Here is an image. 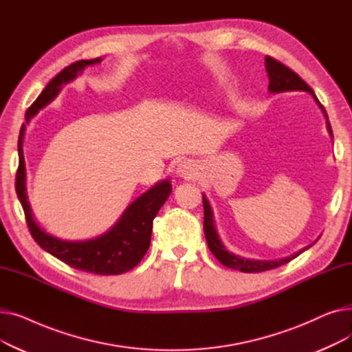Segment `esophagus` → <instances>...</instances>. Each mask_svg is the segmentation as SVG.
I'll use <instances>...</instances> for the list:
<instances>
[{
    "label": "esophagus",
    "mask_w": 352,
    "mask_h": 352,
    "mask_svg": "<svg viewBox=\"0 0 352 352\" xmlns=\"http://www.w3.org/2000/svg\"><path fill=\"white\" fill-rule=\"evenodd\" d=\"M177 174L184 178H195L198 175V168L192 161L184 160L177 166Z\"/></svg>",
    "instance_id": "34e87169"
}]
</instances>
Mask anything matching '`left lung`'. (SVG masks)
Here are the masks:
<instances>
[{"instance_id":"1","label":"left lung","mask_w":352,"mask_h":352,"mask_svg":"<svg viewBox=\"0 0 352 352\" xmlns=\"http://www.w3.org/2000/svg\"><path fill=\"white\" fill-rule=\"evenodd\" d=\"M265 68L268 72V78H270V85L268 89L271 92H284V91H307L309 94L316 98L317 104L320 105V108L322 109V113L327 117V111L324 109L322 104L317 100L316 94H314L312 88L298 76L297 72H294L291 68H288L287 65H284L283 63L276 61L275 58L270 57L267 55L265 57ZM327 126L328 131L332 135V129L331 125L328 122V117H327ZM202 206H204V234L207 238V244L210 251L217 256V260L232 270H238L241 272H261V271H268V270H274L276 267H281L287 263H289L294 258H297L301 252H304L307 248L298 251L297 254H294L291 256L283 258V260H274V261H260V260H248V258H243L238 256L232 252H228L226 250V247L221 243V239L215 231L214 227V218H212V211L210 207V202L206 198V195L202 194Z\"/></svg>"}]
</instances>
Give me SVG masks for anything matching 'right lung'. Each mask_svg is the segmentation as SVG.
<instances>
[{
	"instance_id": "1",
	"label": "right lung",
	"mask_w": 352,
	"mask_h": 352,
	"mask_svg": "<svg viewBox=\"0 0 352 352\" xmlns=\"http://www.w3.org/2000/svg\"><path fill=\"white\" fill-rule=\"evenodd\" d=\"M100 61V57L94 60H80L58 72L44 88L40 97L27 109V122L38 113V109L58 94L63 84L72 81L87 65ZM24 129L25 125L21 126L20 138H18V158L20 161H18L15 177V191L23 206L27 226L35 243L55 258H58L60 261L80 271L97 275H118L133 270L150 248L153 221L173 191L171 182L168 179L161 181L155 187L138 197L108 232L97 238L87 239V241H63V239L43 231L34 221L25 192V162L23 154Z\"/></svg>"
}]
</instances>
